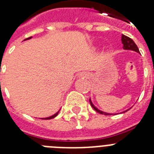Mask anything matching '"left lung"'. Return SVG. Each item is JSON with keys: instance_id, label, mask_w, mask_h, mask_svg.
<instances>
[{"instance_id": "8db88e82", "label": "left lung", "mask_w": 154, "mask_h": 154, "mask_svg": "<svg viewBox=\"0 0 154 154\" xmlns=\"http://www.w3.org/2000/svg\"><path fill=\"white\" fill-rule=\"evenodd\" d=\"M121 40H122V43H123V49L132 50V51H137V52L140 53V51H139L137 45L135 44V42H133V41L130 38H129V37L123 35H122V39H121ZM89 103H90V104H91V106H92V108L96 110V112H99V113L104 114V115H112V113H108V112H103V111H101V110H99V109L96 108V107L93 104H92V101H91L90 99H89ZM127 110H129V109H127ZM127 110H126V111H124V112H126Z\"/></svg>"}]
</instances>
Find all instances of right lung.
Here are the masks:
<instances>
[{
    "mask_svg": "<svg viewBox=\"0 0 154 154\" xmlns=\"http://www.w3.org/2000/svg\"><path fill=\"white\" fill-rule=\"evenodd\" d=\"M32 38V37H30V38H26V39H24V41L25 40H28V39H30V38ZM59 111H60V110H58V112H56V113L55 114H54V115H52V116H49V117H46V118H42V119H53V118H55V116H56L57 115H58V112H59Z\"/></svg>",
    "mask_w": 154,
    "mask_h": 154,
    "instance_id": "right-lung-1",
    "label": "right lung"
}]
</instances>
